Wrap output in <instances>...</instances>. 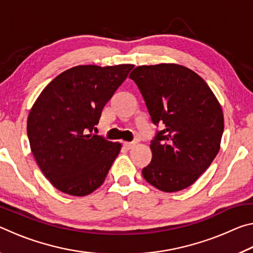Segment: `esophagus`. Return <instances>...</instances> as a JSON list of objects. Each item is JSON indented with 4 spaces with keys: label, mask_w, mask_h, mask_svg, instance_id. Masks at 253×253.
<instances>
[{
    "label": "esophagus",
    "mask_w": 253,
    "mask_h": 253,
    "mask_svg": "<svg viewBox=\"0 0 253 253\" xmlns=\"http://www.w3.org/2000/svg\"><path fill=\"white\" fill-rule=\"evenodd\" d=\"M135 145H136V143H134V142H124V146H125L128 149L132 148L135 146Z\"/></svg>",
    "instance_id": "1"
}]
</instances>
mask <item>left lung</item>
<instances>
[{
	"label": "left lung",
	"instance_id": "left-lung-1",
	"mask_svg": "<svg viewBox=\"0 0 253 253\" xmlns=\"http://www.w3.org/2000/svg\"><path fill=\"white\" fill-rule=\"evenodd\" d=\"M129 78L153 123L163 126L151 142L144 178L169 193L191 186L220 151L224 118L219 100L196 72L176 63L136 67Z\"/></svg>",
	"mask_w": 253,
	"mask_h": 253
}]
</instances>
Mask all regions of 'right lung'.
Returning a JSON list of instances; mask_svg holds the SVG:
<instances>
[{"mask_svg": "<svg viewBox=\"0 0 253 253\" xmlns=\"http://www.w3.org/2000/svg\"><path fill=\"white\" fill-rule=\"evenodd\" d=\"M134 65L72 67L55 77L30 109L27 131L38 166L63 193L84 196L108 174L122 144L91 134L102 108Z\"/></svg>", "mask_w": 253, "mask_h": 253, "instance_id": "add662e5", "label": "right lung"}]
</instances>
